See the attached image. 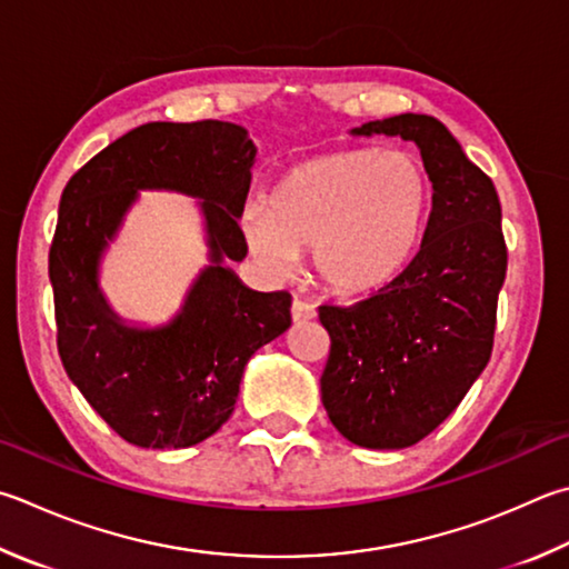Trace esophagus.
I'll list each match as a JSON object with an SVG mask.
<instances>
[{
	"label": "esophagus",
	"mask_w": 569,
	"mask_h": 569,
	"mask_svg": "<svg viewBox=\"0 0 569 569\" xmlns=\"http://www.w3.org/2000/svg\"><path fill=\"white\" fill-rule=\"evenodd\" d=\"M315 317H317L315 305L302 302V299H295V302H292V319H295V325H299V321H309V319H315Z\"/></svg>",
	"instance_id": "esophagus-1"
}]
</instances>
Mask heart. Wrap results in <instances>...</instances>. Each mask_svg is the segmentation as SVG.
Wrapping results in <instances>:
<instances>
[{
  "label": "heart",
  "instance_id": "heart-1",
  "mask_svg": "<svg viewBox=\"0 0 569 569\" xmlns=\"http://www.w3.org/2000/svg\"><path fill=\"white\" fill-rule=\"evenodd\" d=\"M431 186L409 151L353 148L289 168L240 228L254 262L287 277L312 248L319 280L337 292H371L396 280L421 248Z\"/></svg>",
  "mask_w": 569,
  "mask_h": 569
}]
</instances>
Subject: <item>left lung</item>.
Instances as JSON below:
<instances>
[{"mask_svg":"<svg viewBox=\"0 0 569 569\" xmlns=\"http://www.w3.org/2000/svg\"><path fill=\"white\" fill-rule=\"evenodd\" d=\"M418 146L431 216L409 267L351 307H319L331 339L321 403L347 441L399 451L441 426L483 373L508 250L492 180L433 116L401 113L351 128Z\"/></svg>","mask_w":569,"mask_h":569,"instance_id":"left-lung-1","label":"left lung"}]
</instances>
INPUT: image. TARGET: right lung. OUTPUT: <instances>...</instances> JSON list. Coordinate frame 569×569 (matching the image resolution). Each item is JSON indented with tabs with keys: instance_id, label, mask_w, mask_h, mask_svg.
Segmentation results:
<instances>
[{
	"instance_id": "add662e5",
	"label": "right lung",
	"mask_w": 569,
	"mask_h": 569,
	"mask_svg": "<svg viewBox=\"0 0 569 569\" xmlns=\"http://www.w3.org/2000/svg\"><path fill=\"white\" fill-rule=\"evenodd\" d=\"M257 148L228 121L146 123L93 156L61 192L49 252L59 353L73 386L128 443L190 448L228 421L252 353L292 325V297L234 274ZM141 189L196 197L209 264L166 326L126 322L100 289V262Z\"/></svg>"
}]
</instances>
